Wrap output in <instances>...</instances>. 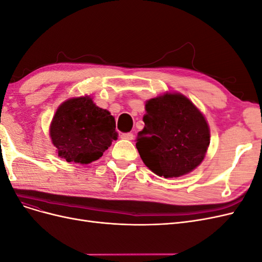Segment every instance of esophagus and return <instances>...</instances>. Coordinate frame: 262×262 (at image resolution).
<instances>
[{"instance_id": "34e87169", "label": "esophagus", "mask_w": 262, "mask_h": 262, "mask_svg": "<svg viewBox=\"0 0 262 262\" xmlns=\"http://www.w3.org/2000/svg\"><path fill=\"white\" fill-rule=\"evenodd\" d=\"M133 134L132 133H122L121 134V139H123V140H129V141H131V140H133Z\"/></svg>"}]
</instances>
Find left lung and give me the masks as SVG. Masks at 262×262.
<instances>
[{"instance_id": "obj_1", "label": "left lung", "mask_w": 262, "mask_h": 262, "mask_svg": "<svg viewBox=\"0 0 262 262\" xmlns=\"http://www.w3.org/2000/svg\"><path fill=\"white\" fill-rule=\"evenodd\" d=\"M145 112L136 145L146 167L165 178L195 169L210 145V128L193 102L180 93H164L145 102Z\"/></svg>"}]
</instances>
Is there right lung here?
Here are the masks:
<instances>
[{"label":"right lung","instance_id":"add662e5","mask_svg":"<svg viewBox=\"0 0 262 262\" xmlns=\"http://www.w3.org/2000/svg\"><path fill=\"white\" fill-rule=\"evenodd\" d=\"M49 133L58 156L82 165L97 161L117 139L115 117L86 95L62 102Z\"/></svg>","mask_w":262,"mask_h":262}]
</instances>
